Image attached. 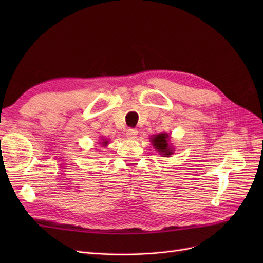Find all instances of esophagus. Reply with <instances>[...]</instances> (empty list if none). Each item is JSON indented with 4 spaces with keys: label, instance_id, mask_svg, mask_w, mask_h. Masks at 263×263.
I'll return each mask as SVG.
<instances>
[{
    "label": "esophagus",
    "instance_id": "1",
    "mask_svg": "<svg viewBox=\"0 0 263 263\" xmlns=\"http://www.w3.org/2000/svg\"><path fill=\"white\" fill-rule=\"evenodd\" d=\"M137 135H138V130L135 129V128H129V129H127V132H126V136H127V138H129V139H135L137 137Z\"/></svg>",
    "mask_w": 263,
    "mask_h": 263
}]
</instances>
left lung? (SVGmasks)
Listing matches in <instances>:
<instances>
[{"label":"left lung","mask_w":263,"mask_h":263,"mask_svg":"<svg viewBox=\"0 0 263 263\" xmlns=\"http://www.w3.org/2000/svg\"><path fill=\"white\" fill-rule=\"evenodd\" d=\"M169 141V135L168 134H159L153 138V145L154 147L160 153L163 157L170 156L172 154V150L169 148L168 145Z\"/></svg>","instance_id":"8db88e82"}]
</instances>
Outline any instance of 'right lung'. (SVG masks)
Returning <instances> with one entry per match:
<instances>
[{
  "label": "right lung",
  "mask_w": 263,
  "mask_h": 263,
  "mask_svg": "<svg viewBox=\"0 0 263 263\" xmlns=\"http://www.w3.org/2000/svg\"><path fill=\"white\" fill-rule=\"evenodd\" d=\"M102 144H103V145H104V146H105V145H107V141H103V142H102Z\"/></svg>",
  "instance_id": "obj_1"
}]
</instances>
